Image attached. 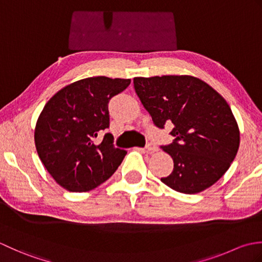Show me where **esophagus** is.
<instances>
[{
    "label": "esophagus",
    "instance_id": "esophagus-1",
    "mask_svg": "<svg viewBox=\"0 0 262 262\" xmlns=\"http://www.w3.org/2000/svg\"><path fill=\"white\" fill-rule=\"evenodd\" d=\"M145 148H146V151L148 153H154V152L158 151V146L155 145V144H153V143H148Z\"/></svg>",
    "mask_w": 262,
    "mask_h": 262
}]
</instances>
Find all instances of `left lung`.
<instances>
[{"mask_svg": "<svg viewBox=\"0 0 262 262\" xmlns=\"http://www.w3.org/2000/svg\"><path fill=\"white\" fill-rule=\"evenodd\" d=\"M134 88L153 122H172L176 137L162 146L173 160L171 174L161 178L178 192H202L229 170L240 145V129L226 100L191 75L134 77Z\"/></svg>", "mask_w": 262, "mask_h": 262, "instance_id": "1", "label": "left lung"}]
</instances>
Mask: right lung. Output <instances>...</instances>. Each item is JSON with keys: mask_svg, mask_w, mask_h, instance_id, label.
Returning <instances> with one entry per match:
<instances>
[{"mask_svg": "<svg viewBox=\"0 0 262 262\" xmlns=\"http://www.w3.org/2000/svg\"><path fill=\"white\" fill-rule=\"evenodd\" d=\"M130 84V79L93 76L60 89L48 100L35 127L39 159L58 185L71 192H84L108 180L126 151L114 147L113 135L94 144L109 127L108 102Z\"/></svg>", "mask_w": 262, "mask_h": 262, "instance_id": "1", "label": "right lung"}]
</instances>
